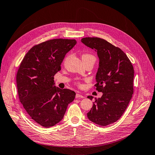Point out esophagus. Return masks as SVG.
<instances>
[{"mask_svg": "<svg viewBox=\"0 0 155 155\" xmlns=\"http://www.w3.org/2000/svg\"><path fill=\"white\" fill-rule=\"evenodd\" d=\"M85 97H84L83 95L80 94L79 93H77L76 94V99H80V98H84Z\"/></svg>", "mask_w": 155, "mask_h": 155, "instance_id": "obj_1", "label": "esophagus"}]
</instances>
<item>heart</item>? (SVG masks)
Masks as SVG:
<instances>
[{
    "instance_id": "1",
    "label": "heart",
    "mask_w": 155,
    "mask_h": 155,
    "mask_svg": "<svg viewBox=\"0 0 155 155\" xmlns=\"http://www.w3.org/2000/svg\"><path fill=\"white\" fill-rule=\"evenodd\" d=\"M82 59H94L96 60V58L94 55L89 54H84L82 55Z\"/></svg>"
}]
</instances>
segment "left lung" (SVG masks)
<instances>
[{
  "mask_svg": "<svg viewBox=\"0 0 155 155\" xmlns=\"http://www.w3.org/2000/svg\"><path fill=\"white\" fill-rule=\"evenodd\" d=\"M81 42L97 51L100 63L94 87L103 93L100 98H95L87 117L96 124L106 126L118 120L129 104L134 92V68L122 50L105 39L85 37Z\"/></svg>",
  "mask_w": 155,
  "mask_h": 155,
  "instance_id": "obj_1",
  "label": "left lung"
}]
</instances>
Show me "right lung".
Wrapping results in <instances>:
<instances>
[{"label":"right lung","instance_id":"obj_1","mask_svg":"<svg viewBox=\"0 0 155 155\" xmlns=\"http://www.w3.org/2000/svg\"><path fill=\"white\" fill-rule=\"evenodd\" d=\"M75 39H54L36 45L27 52L16 76L19 100L36 123L50 127L63 118L76 93L54 85L65 55L76 44Z\"/></svg>","mask_w":155,"mask_h":155}]
</instances>
